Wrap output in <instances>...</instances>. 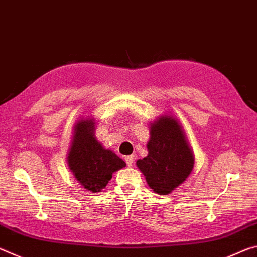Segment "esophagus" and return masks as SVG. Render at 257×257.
I'll return each mask as SVG.
<instances>
[{
    "mask_svg": "<svg viewBox=\"0 0 257 257\" xmlns=\"http://www.w3.org/2000/svg\"><path fill=\"white\" fill-rule=\"evenodd\" d=\"M124 161H125V163H127V165H132L133 163H134V155H128V156H125L124 158Z\"/></svg>",
    "mask_w": 257,
    "mask_h": 257,
    "instance_id": "esophagus-1",
    "label": "esophagus"
}]
</instances>
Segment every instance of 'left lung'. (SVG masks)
<instances>
[{
	"instance_id": "1",
	"label": "left lung",
	"mask_w": 257,
	"mask_h": 257,
	"mask_svg": "<svg viewBox=\"0 0 257 257\" xmlns=\"http://www.w3.org/2000/svg\"><path fill=\"white\" fill-rule=\"evenodd\" d=\"M147 149L149 155L138 160L137 167L155 193H171L193 170L194 155L180 125L170 116H162L152 124Z\"/></svg>"
}]
</instances>
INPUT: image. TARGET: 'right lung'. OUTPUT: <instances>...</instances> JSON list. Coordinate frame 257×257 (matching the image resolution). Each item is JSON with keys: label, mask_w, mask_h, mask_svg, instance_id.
Segmentation results:
<instances>
[{"label": "right lung", "mask_w": 257, "mask_h": 257, "mask_svg": "<svg viewBox=\"0 0 257 257\" xmlns=\"http://www.w3.org/2000/svg\"><path fill=\"white\" fill-rule=\"evenodd\" d=\"M68 163L76 179L92 193L103 189L112 173L125 167L122 159L96 141L92 120H81L75 127Z\"/></svg>", "instance_id": "add662e5"}]
</instances>
